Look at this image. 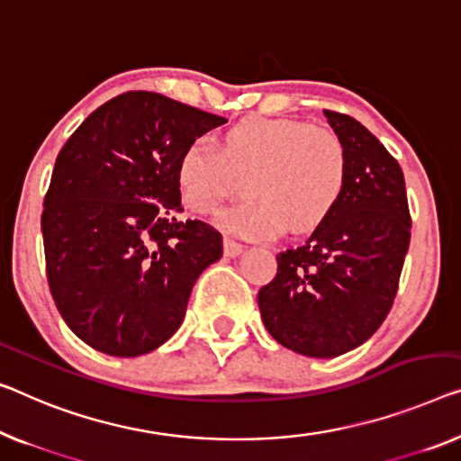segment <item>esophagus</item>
<instances>
[{
  "label": "esophagus",
  "mask_w": 461,
  "mask_h": 461,
  "mask_svg": "<svg viewBox=\"0 0 461 461\" xmlns=\"http://www.w3.org/2000/svg\"><path fill=\"white\" fill-rule=\"evenodd\" d=\"M244 250V246L240 244V242H236V240H231V238H225L223 240V252H225V257H238L240 252Z\"/></svg>",
  "instance_id": "34e87169"
}]
</instances>
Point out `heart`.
I'll use <instances>...</instances> for the list:
<instances>
[{
  "instance_id": "heart-1",
  "label": "heart",
  "mask_w": 461,
  "mask_h": 461,
  "mask_svg": "<svg viewBox=\"0 0 461 461\" xmlns=\"http://www.w3.org/2000/svg\"><path fill=\"white\" fill-rule=\"evenodd\" d=\"M177 186L190 211L211 215L244 190L249 201L219 223L244 238L314 230L338 209L348 186L346 144L333 130L285 118H246L217 147L194 140L177 159Z\"/></svg>"
}]
</instances>
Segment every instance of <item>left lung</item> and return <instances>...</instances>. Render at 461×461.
Here are the masks:
<instances>
[{
	"label": "left lung",
	"mask_w": 461,
	"mask_h": 461,
	"mask_svg": "<svg viewBox=\"0 0 461 461\" xmlns=\"http://www.w3.org/2000/svg\"><path fill=\"white\" fill-rule=\"evenodd\" d=\"M346 144L349 176L327 221L277 254V275L258 290L275 341L311 358H333L366 341L393 306L410 246L403 171L360 122L325 109Z\"/></svg>",
	"instance_id": "obj_1"
}]
</instances>
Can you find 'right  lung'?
Listing matches in <instances>:
<instances>
[{
    "label": "right lung",
    "mask_w": 461,
    "mask_h": 461,
    "mask_svg": "<svg viewBox=\"0 0 461 461\" xmlns=\"http://www.w3.org/2000/svg\"><path fill=\"white\" fill-rule=\"evenodd\" d=\"M228 120L159 93L103 103L61 147L43 201L45 269L66 325L103 354L153 352L182 325L221 233L176 217L182 150Z\"/></svg>",
    "instance_id": "obj_1"
}]
</instances>
